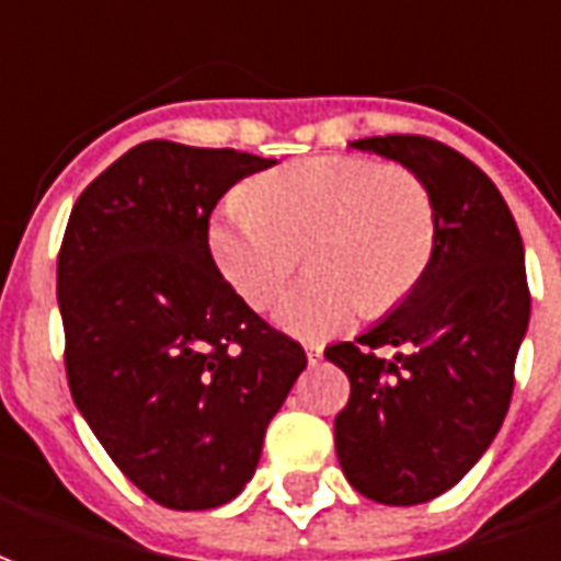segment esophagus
<instances>
[{
  "label": "esophagus",
  "instance_id": "34e87169",
  "mask_svg": "<svg viewBox=\"0 0 561 561\" xmlns=\"http://www.w3.org/2000/svg\"><path fill=\"white\" fill-rule=\"evenodd\" d=\"M305 354H308V360L318 363L320 357H323V347H320L318 342H308V345H305Z\"/></svg>",
  "mask_w": 561,
  "mask_h": 561
}]
</instances>
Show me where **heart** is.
<instances>
[{
  "label": "heart",
  "mask_w": 561,
  "mask_h": 561,
  "mask_svg": "<svg viewBox=\"0 0 561 561\" xmlns=\"http://www.w3.org/2000/svg\"><path fill=\"white\" fill-rule=\"evenodd\" d=\"M210 253L234 293L272 308L308 262L314 274L277 308L296 335H330L363 308L388 311L415 289L436 247V207L415 170L357 156L293 161L238 188L210 219Z\"/></svg>",
  "instance_id": "obj_1"
}]
</instances>
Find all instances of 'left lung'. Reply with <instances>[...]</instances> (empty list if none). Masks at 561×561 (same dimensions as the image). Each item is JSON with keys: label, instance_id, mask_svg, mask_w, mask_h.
I'll list each match as a JSON object with an SVG mask.
<instances>
[{"label": "left lung", "instance_id": "left-lung-1", "mask_svg": "<svg viewBox=\"0 0 561 561\" xmlns=\"http://www.w3.org/2000/svg\"><path fill=\"white\" fill-rule=\"evenodd\" d=\"M351 146L415 170L436 207L434 259L415 289L360 339L323 351L351 381L335 415L347 482L412 507L461 482L504 424L531 311L525 250L497 185L446 142L388 134Z\"/></svg>", "mask_w": 561, "mask_h": 561}]
</instances>
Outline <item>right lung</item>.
Returning <instances> with one entry per match:
<instances>
[{
	"label": "right lung",
	"instance_id": "obj_1",
	"mask_svg": "<svg viewBox=\"0 0 561 561\" xmlns=\"http://www.w3.org/2000/svg\"><path fill=\"white\" fill-rule=\"evenodd\" d=\"M272 164L149 140L69 214L57 256L69 391L115 467L161 507L238 497L308 363L234 293L207 241L216 201Z\"/></svg>",
	"mask_w": 561,
	"mask_h": 561
}]
</instances>
